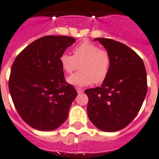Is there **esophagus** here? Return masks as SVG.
<instances>
[{"mask_svg":"<svg viewBox=\"0 0 159 159\" xmlns=\"http://www.w3.org/2000/svg\"><path fill=\"white\" fill-rule=\"evenodd\" d=\"M77 92H78V93H83V89H80V88H77Z\"/></svg>","mask_w":159,"mask_h":159,"instance_id":"34e87169","label":"esophagus"}]
</instances>
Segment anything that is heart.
Here are the masks:
<instances>
[{
    "label": "heart",
    "instance_id": "b5f03b06",
    "mask_svg": "<svg viewBox=\"0 0 159 159\" xmlns=\"http://www.w3.org/2000/svg\"><path fill=\"white\" fill-rule=\"evenodd\" d=\"M71 55L63 53L60 55L59 61L63 70L67 74H72L79 67V72L69 77L70 84L83 87L96 82L101 83L106 79L110 67L109 53L105 49L90 41H82L73 49Z\"/></svg>",
    "mask_w": 159,
    "mask_h": 159
}]
</instances>
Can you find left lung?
Here are the masks:
<instances>
[{
	"label": "left lung",
	"instance_id": "obj_1",
	"mask_svg": "<svg viewBox=\"0 0 159 159\" xmlns=\"http://www.w3.org/2000/svg\"><path fill=\"white\" fill-rule=\"evenodd\" d=\"M109 53L110 67L101 86L85 90L89 98L87 114L99 129L114 132L136 117L147 92L146 71L140 57L124 44L95 38Z\"/></svg>",
	"mask_w": 159,
	"mask_h": 159
}]
</instances>
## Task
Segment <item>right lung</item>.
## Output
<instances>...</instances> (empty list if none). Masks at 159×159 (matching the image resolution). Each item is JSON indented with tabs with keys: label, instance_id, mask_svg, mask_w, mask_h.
I'll use <instances>...</instances> for the list:
<instances>
[{
	"label": "right lung",
	"instance_id": "obj_1",
	"mask_svg": "<svg viewBox=\"0 0 159 159\" xmlns=\"http://www.w3.org/2000/svg\"><path fill=\"white\" fill-rule=\"evenodd\" d=\"M74 42L67 36H45L23 49L12 66L9 88L13 104L34 129L53 130L68 118L78 93L65 80L59 57Z\"/></svg>",
	"mask_w": 159,
	"mask_h": 159
}]
</instances>
